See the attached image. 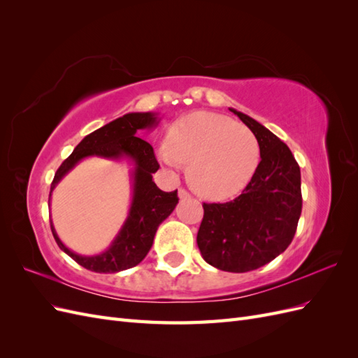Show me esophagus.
Returning <instances> with one entry per match:
<instances>
[{
    "mask_svg": "<svg viewBox=\"0 0 358 358\" xmlns=\"http://www.w3.org/2000/svg\"><path fill=\"white\" fill-rule=\"evenodd\" d=\"M179 199H180V200H187V199H191V194H189L187 189L180 188V189H179Z\"/></svg>",
    "mask_w": 358,
    "mask_h": 358,
    "instance_id": "esophagus-1",
    "label": "esophagus"
}]
</instances>
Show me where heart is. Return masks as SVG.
I'll list each match as a JSON object with an SVG mask.
<instances>
[{
  "label": "heart",
  "mask_w": 358,
  "mask_h": 358,
  "mask_svg": "<svg viewBox=\"0 0 358 358\" xmlns=\"http://www.w3.org/2000/svg\"><path fill=\"white\" fill-rule=\"evenodd\" d=\"M158 155L169 166L189 164L188 180L200 196L227 200L248 187L262 152L248 127L220 113L194 112L171 124Z\"/></svg>",
  "instance_id": "obj_1"
}]
</instances>
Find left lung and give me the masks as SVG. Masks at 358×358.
<instances>
[{"label":"left lung","instance_id":"1","mask_svg":"<svg viewBox=\"0 0 358 358\" xmlns=\"http://www.w3.org/2000/svg\"><path fill=\"white\" fill-rule=\"evenodd\" d=\"M255 134L262 161L239 197L203 203L197 245L206 263L224 272H251L282 254L301 213L300 167L289 148L255 119L230 109Z\"/></svg>","mask_w":358,"mask_h":358}]
</instances>
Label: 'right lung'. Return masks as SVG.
I'll return each instance as SVG.
<instances>
[{"mask_svg": "<svg viewBox=\"0 0 358 358\" xmlns=\"http://www.w3.org/2000/svg\"><path fill=\"white\" fill-rule=\"evenodd\" d=\"M157 124L155 113H127L95 129L74 148L73 154L59 166L52 180L50 196L58 182L86 157L95 155L110 159L127 157L134 162L131 208L121 231L107 251L91 257L74 254L59 241L50 221L52 234L58 246L76 263L91 272L116 273L137 266L152 246L158 225L173 212L179 201L178 189L166 192L155 185L152 173L159 169V164L154 148L136 136L138 129L152 128Z\"/></svg>", "mask_w": 358, "mask_h": 358, "instance_id": "obj_1", "label": "right lung"}]
</instances>
